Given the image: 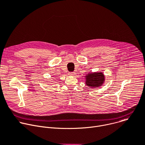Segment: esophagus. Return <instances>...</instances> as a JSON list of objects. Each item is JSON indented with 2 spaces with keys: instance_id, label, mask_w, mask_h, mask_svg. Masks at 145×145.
<instances>
[{
  "instance_id": "34e87169",
  "label": "esophagus",
  "mask_w": 145,
  "mask_h": 145,
  "mask_svg": "<svg viewBox=\"0 0 145 145\" xmlns=\"http://www.w3.org/2000/svg\"><path fill=\"white\" fill-rule=\"evenodd\" d=\"M69 74L70 76H74L75 74H76V73H75L74 72H70V73H69Z\"/></svg>"
}]
</instances>
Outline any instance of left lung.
<instances>
[{"label":"left lung","mask_w":145,"mask_h":145,"mask_svg":"<svg viewBox=\"0 0 145 145\" xmlns=\"http://www.w3.org/2000/svg\"><path fill=\"white\" fill-rule=\"evenodd\" d=\"M85 83L91 88H99L102 86L105 81V76L101 72H91L85 76Z\"/></svg>","instance_id":"8db88e82"}]
</instances>
